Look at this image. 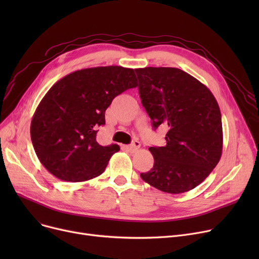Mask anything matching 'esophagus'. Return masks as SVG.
<instances>
[{
    "label": "esophagus",
    "instance_id": "1",
    "mask_svg": "<svg viewBox=\"0 0 259 259\" xmlns=\"http://www.w3.org/2000/svg\"><path fill=\"white\" fill-rule=\"evenodd\" d=\"M140 147H141V143L139 141H134L131 145L127 146L126 148L128 149L130 152H134V151H137L138 149H140Z\"/></svg>",
    "mask_w": 259,
    "mask_h": 259
}]
</instances>
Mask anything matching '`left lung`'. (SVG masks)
I'll use <instances>...</instances> for the list:
<instances>
[{
  "mask_svg": "<svg viewBox=\"0 0 259 259\" xmlns=\"http://www.w3.org/2000/svg\"><path fill=\"white\" fill-rule=\"evenodd\" d=\"M135 72L152 127H168L166 146L149 148L154 165L141 178L162 192H188L208 178L222 157L220 106L207 86L179 68L146 67Z\"/></svg>",
  "mask_w": 259,
  "mask_h": 259,
  "instance_id": "8db88e82",
  "label": "left lung"
}]
</instances>
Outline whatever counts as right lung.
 <instances>
[{"mask_svg":"<svg viewBox=\"0 0 259 259\" xmlns=\"http://www.w3.org/2000/svg\"><path fill=\"white\" fill-rule=\"evenodd\" d=\"M138 86L131 68H86L57 81L40 101L30 135L42 165L59 180L86 182L101 175L119 146H101L98 127L112 100Z\"/></svg>","mask_w":259,"mask_h":259,"instance_id":"add662e5","label":"right lung"}]
</instances>
